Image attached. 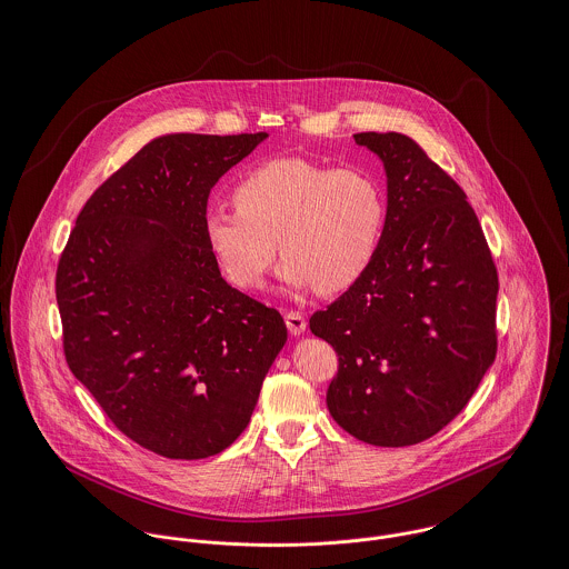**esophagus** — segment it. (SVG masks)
<instances>
[{
	"mask_svg": "<svg viewBox=\"0 0 569 569\" xmlns=\"http://www.w3.org/2000/svg\"><path fill=\"white\" fill-rule=\"evenodd\" d=\"M284 322H287L289 332L296 335V337H300V335L307 330V320H305V316L298 313V311H289V313L284 316Z\"/></svg>",
	"mask_w": 569,
	"mask_h": 569,
	"instance_id": "esophagus-1",
	"label": "esophagus"
}]
</instances>
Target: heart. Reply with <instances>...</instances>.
<instances>
[{
    "mask_svg": "<svg viewBox=\"0 0 569 569\" xmlns=\"http://www.w3.org/2000/svg\"><path fill=\"white\" fill-rule=\"evenodd\" d=\"M237 208L212 206L203 239L239 289H258L276 258L291 289L335 293L372 262L386 223L379 181L361 168H328L305 158L256 166L234 190Z\"/></svg>",
    "mask_w": 569,
    "mask_h": 569,
    "instance_id": "heart-1",
    "label": "heart"
}]
</instances>
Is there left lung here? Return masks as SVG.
<instances>
[{
  "label": "left lung",
  "mask_w": 569,
  "mask_h": 569,
  "mask_svg": "<svg viewBox=\"0 0 569 569\" xmlns=\"http://www.w3.org/2000/svg\"><path fill=\"white\" fill-rule=\"evenodd\" d=\"M386 170L383 234L368 269L311 332L339 370L330 416L377 447L422 442L449 425L495 361L497 269L462 188L401 133H357Z\"/></svg>",
  "instance_id": "1"
}]
</instances>
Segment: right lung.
Listing matches in <instances>:
<instances>
[{"label":"right lung","mask_w":569,"mask_h":569,"mask_svg":"<svg viewBox=\"0 0 569 569\" xmlns=\"http://www.w3.org/2000/svg\"><path fill=\"white\" fill-rule=\"evenodd\" d=\"M267 133H168L84 203L57 271L72 375L111 422L170 460L243 433L287 343L276 309L228 284L203 239L212 186Z\"/></svg>","instance_id":"right-lung-1"}]
</instances>
